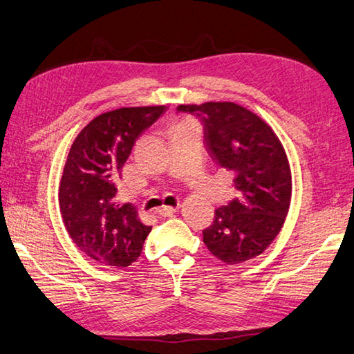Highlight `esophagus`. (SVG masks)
Returning a JSON list of instances; mask_svg holds the SVG:
<instances>
[{"label": "esophagus", "instance_id": "34e87169", "mask_svg": "<svg viewBox=\"0 0 354 354\" xmlns=\"http://www.w3.org/2000/svg\"><path fill=\"white\" fill-rule=\"evenodd\" d=\"M178 209H179V204L178 205H162V207L158 210V214L160 216H164V218L165 216H171V215L176 214Z\"/></svg>", "mask_w": 354, "mask_h": 354}]
</instances>
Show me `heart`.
Masks as SVG:
<instances>
[{"instance_id":"b5f03b06","label":"heart","mask_w":354,"mask_h":354,"mask_svg":"<svg viewBox=\"0 0 354 354\" xmlns=\"http://www.w3.org/2000/svg\"><path fill=\"white\" fill-rule=\"evenodd\" d=\"M184 125H185V124H179V125H178V127H184Z\"/></svg>"}]
</instances>
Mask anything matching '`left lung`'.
Here are the masks:
<instances>
[{"mask_svg":"<svg viewBox=\"0 0 354 354\" xmlns=\"http://www.w3.org/2000/svg\"><path fill=\"white\" fill-rule=\"evenodd\" d=\"M204 127L210 158L234 178L236 196L215 210L203 230L218 260L236 265L265 252L283 227L291 204V167L280 139L265 120L234 102L179 105Z\"/></svg>","mask_w":354,"mask_h":354,"instance_id":"obj_1","label":"left lung"}]
</instances>
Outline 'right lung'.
<instances>
[{"instance_id":"1","label":"right lung","mask_w":354,"mask_h":354,"mask_svg":"<svg viewBox=\"0 0 354 354\" xmlns=\"http://www.w3.org/2000/svg\"><path fill=\"white\" fill-rule=\"evenodd\" d=\"M165 105L124 106L97 115L71 145L59 185L62 220L71 240L93 260L127 268L142 252L151 226L133 204L115 199L133 145Z\"/></svg>"}]
</instances>
